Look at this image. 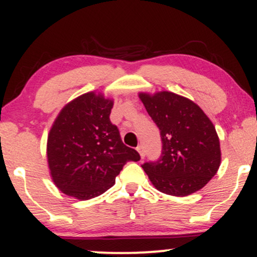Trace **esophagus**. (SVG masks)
<instances>
[{"mask_svg":"<svg viewBox=\"0 0 257 257\" xmlns=\"http://www.w3.org/2000/svg\"><path fill=\"white\" fill-rule=\"evenodd\" d=\"M137 151H138V152H139L140 157H142V158L145 157V150H144V147L142 145H139L138 147H137Z\"/></svg>","mask_w":257,"mask_h":257,"instance_id":"1","label":"esophagus"}]
</instances>
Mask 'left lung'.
Here are the masks:
<instances>
[{"label":"left lung","mask_w":257,"mask_h":257,"mask_svg":"<svg viewBox=\"0 0 257 257\" xmlns=\"http://www.w3.org/2000/svg\"><path fill=\"white\" fill-rule=\"evenodd\" d=\"M139 98L163 142L159 159L142 165L152 185L174 196L205 187L221 164L219 137L210 119L194 101L168 91L140 92Z\"/></svg>","instance_id":"1"}]
</instances>
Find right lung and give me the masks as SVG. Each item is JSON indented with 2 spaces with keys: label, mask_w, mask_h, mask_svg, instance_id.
I'll return each mask as SVG.
<instances>
[{
  "label": "right lung",
  "mask_w": 257,
  "mask_h": 257,
  "mask_svg": "<svg viewBox=\"0 0 257 257\" xmlns=\"http://www.w3.org/2000/svg\"><path fill=\"white\" fill-rule=\"evenodd\" d=\"M113 100L87 92L62 108L48 136L47 157L52 181L78 200L103 194L114 185L127 161L140 160L124 145L110 120Z\"/></svg>",
  "instance_id": "1"
}]
</instances>
